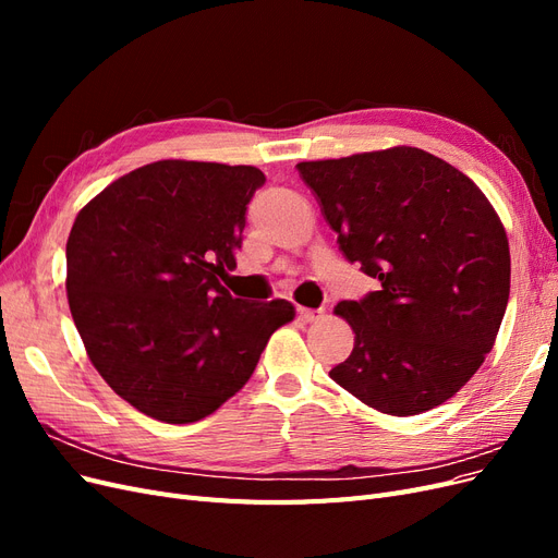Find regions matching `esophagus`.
I'll list each match as a JSON object with an SVG mask.
<instances>
[{"label":"esophagus","mask_w":558,"mask_h":558,"mask_svg":"<svg viewBox=\"0 0 558 558\" xmlns=\"http://www.w3.org/2000/svg\"><path fill=\"white\" fill-rule=\"evenodd\" d=\"M298 316H300L302 320H305V324H314V320H318V318L324 316V314H320L318 310H310V307H298Z\"/></svg>","instance_id":"34e87169"}]
</instances>
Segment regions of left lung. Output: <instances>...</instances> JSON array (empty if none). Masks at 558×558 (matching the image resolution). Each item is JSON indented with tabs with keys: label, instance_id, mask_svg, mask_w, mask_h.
Listing matches in <instances>:
<instances>
[{
	"label": "left lung",
	"instance_id": "left-lung-1",
	"mask_svg": "<svg viewBox=\"0 0 558 558\" xmlns=\"http://www.w3.org/2000/svg\"><path fill=\"white\" fill-rule=\"evenodd\" d=\"M344 258L379 291L342 300L356 332L330 379L391 416L461 391L494 349L510 298V244L463 172L414 146L298 162Z\"/></svg>",
	"mask_w": 558,
	"mask_h": 558
}]
</instances>
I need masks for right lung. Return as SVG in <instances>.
<instances>
[{
  "label": "right lung",
  "mask_w": 558,
  "mask_h": 558,
  "mask_svg": "<svg viewBox=\"0 0 558 558\" xmlns=\"http://www.w3.org/2000/svg\"><path fill=\"white\" fill-rule=\"evenodd\" d=\"M251 165L158 160L109 183L66 240V300L113 393L165 424H193L251 379L289 300L244 302L221 279L242 246Z\"/></svg>",
  "instance_id": "right-lung-1"
}]
</instances>
